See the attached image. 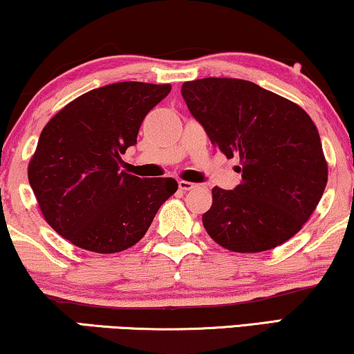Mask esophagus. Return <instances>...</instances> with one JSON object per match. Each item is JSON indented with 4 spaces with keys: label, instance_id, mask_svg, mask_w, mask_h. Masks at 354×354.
<instances>
[{
    "label": "esophagus",
    "instance_id": "obj_1",
    "mask_svg": "<svg viewBox=\"0 0 354 354\" xmlns=\"http://www.w3.org/2000/svg\"><path fill=\"white\" fill-rule=\"evenodd\" d=\"M178 186H179V189H181V191L186 192V191H191V189L196 187V184H192V183H189V181H179Z\"/></svg>",
    "mask_w": 354,
    "mask_h": 354
}]
</instances>
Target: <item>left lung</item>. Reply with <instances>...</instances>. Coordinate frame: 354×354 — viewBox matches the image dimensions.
Returning a JSON list of instances; mask_svg holds the SVG:
<instances>
[{"label": "left lung", "mask_w": 354, "mask_h": 354, "mask_svg": "<svg viewBox=\"0 0 354 354\" xmlns=\"http://www.w3.org/2000/svg\"><path fill=\"white\" fill-rule=\"evenodd\" d=\"M181 94L213 146L241 157L242 183L213 187L202 221L231 252L271 250L295 236L316 210L327 184L317 128L295 102L239 78L186 82Z\"/></svg>", "instance_id": "obj_1"}]
</instances>
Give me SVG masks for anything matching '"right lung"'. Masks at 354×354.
Here are the masks:
<instances>
[{
	"label": "right lung",
	"instance_id": "right-lung-1",
	"mask_svg": "<svg viewBox=\"0 0 354 354\" xmlns=\"http://www.w3.org/2000/svg\"><path fill=\"white\" fill-rule=\"evenodd\" d=\"M170 89L107 84L67 104L43 128L28 183L48 225L73 245L96 253L127 250L176 192L173 178L142 179L120 170L122 153L136 144L144 117Z\"/></svg>",
	"mask_w": 354,
	"mask_h": 354
}]
</instances>
